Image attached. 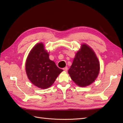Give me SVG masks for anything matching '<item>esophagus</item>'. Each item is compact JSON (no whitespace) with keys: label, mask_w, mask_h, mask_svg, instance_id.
<instances>
[{"label":"esophagus","mask_w":123,"mask_h":123,"mask_svg":"<svg viewBox=\"0 0 123 123\" xmlns=\"http://www.w3.org/2000/svg\"><path fill=\"white\" fill-rule=\"evenodd\" d=\"M63 70L64 71L67 72V70H68V67H65V68H63Z\"/></svg>","instance_id":"34e87169"}]
</instances>
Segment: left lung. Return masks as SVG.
I'll return each mask as SVG.
<instances>
[{
  "mask_svg": "<svg viewBox=\"0 0 123 123\" xmlns=\"http://www.w3.org/2000/svg\"><path fill=\"white\" fill-rule=\"evenodd\" d=\"M100 63L94 51L85 44L76 54L68 73L77 85L86 87L92 84L98 77Z\"/></svg>",
  "mask_w": 123,
  "mask_h": 123,
  "instance_id": "left-lung-1",
  "label": "left lung"
}]
</instances>
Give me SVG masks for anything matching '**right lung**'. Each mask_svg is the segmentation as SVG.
I'll return each mask as SVG.
<instances>
[{"instance_id": "add662e5", "label": "right lung", "mask_w": 123, "mask_h": 123, "mask_svg": "<svg viewBox=\"0 0 123 123\" xmlns=\"http://www.w3.org/2000/svg\"><path fill=\"white\" fill-rule=\"evenodd\" d=\"M25 69L29 80L41 89L50 87L63 71L49 59V53L44 49L42 43H38L30 51L26 61Z\"/></svg>"}]
</instances>
